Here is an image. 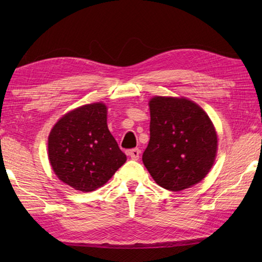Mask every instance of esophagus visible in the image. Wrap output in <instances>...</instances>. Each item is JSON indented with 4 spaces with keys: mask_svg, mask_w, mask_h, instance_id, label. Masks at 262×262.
Instances as JSON below:
<instances>
[{
    "mask_svg": "<svg viewBox=\"0 0 262 262\" xmlns=\"http://www.w3.org/2000/svg\"><path fill=\"white\" fill-rule=\"evenodd\" d=\"M140 154H141V150L139 148H135L128 151V156H129L132 159H134V161H137V159L140 158Z\"/></svg>",
    "mask_w": 262,
    "mask_h": 262,
    "instance_id": "obj_1",
    "label": "esophagus"
}]
</instances>
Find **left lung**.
Returning <instances> with one entry per match:
<instances>
[{
    "label": "left lung",
    "instance_id": "obj_1",
    "mask_svg": "<svg viewBox=\"0 0 262 262\" xmlns=\"http://www.w3.org/2000/svg\"><path fill=\"white\" fill-rule=\"evenodd\" d=\"M150 140L142 161L161 187L179 192L200 183L217 152V134L208 114L184 97L149 101Z\"/></svg>",
    "mask_w": 262,
    "mask_h": 262
}]
</instances>
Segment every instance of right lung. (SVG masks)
I'll return each instance as SVG.
<instances>
[{
    "label": "right lung",
    "instance_id": "1",
    "mask_svg": "<svg viewBox=\"0 0 262 262\" xmlns=\"http://www.w3.org/2000/svg\"><path fill=\"white\" fill-rule=\"evenodd\" d=\"M48 159L57 178L76 190L92 192L107 183L127 157L108 130L105 104L64 114L48 136Z\"/></svg>",
    "mask_w": 262,
    "mask_h": 262
}]
</instances>
